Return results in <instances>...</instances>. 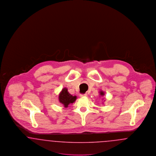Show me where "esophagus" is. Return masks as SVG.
<instances>
[{"instance_id": "1", "label": "esophagus", "mask_w": 156, "mask_h": 156, "mask_svg": "<svg viewBox=\"0 0 156 156\" xmlns=\"http://www.w3.org/2000/svg\"><path fill=\"white\" fill-rule=\"evenodd\" d=\"M80 96L81 97H87V94H81Z\"/></svg>"}]
</instances>
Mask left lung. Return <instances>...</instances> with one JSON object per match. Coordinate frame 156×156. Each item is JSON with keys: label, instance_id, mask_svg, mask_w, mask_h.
Here are the masks:
<instances>
[{"label": "left lung", "instance_id": "obj_1", "mask_svg": "<svg viewBox=\"0 0 156 156\" xmlns=\"http://www.w3.org/2000/svg\"><path fill=\"white\" fill-rule=\"evenodd\" d=\"M100 95H104V93L103 92H100Z\"/></svg>", "mask_w": 156, "mask_h": 156}]
</instances>
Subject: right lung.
I'll list each match as a JSON object with an SVG mask.
<instances>
[{
  "label": "right lung",
  "mask_w": 156,
  "mask_h": 156,
  "mask_svg": "<svg viewBox=\"0 0 156 156\" xmlns=\"http://www.w3.org/2000/svg\"><path fill=\"white\" fill-rule=\"evenodd\" d=\"M76 98V96H72L69 94L66 88L62 89L59 95V102L63 104L66 108L68 107L69 104L74 102Z\"/></svg>",
  "instance_id": "right-lung-1"
}]
</instances>
